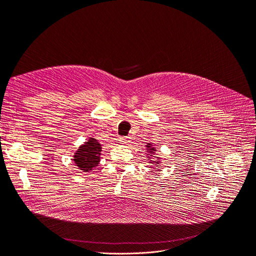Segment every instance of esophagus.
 Returning a JSON list of instances; mask_svg holds the SVG:
<instances>
[{"instance_id":"esophagus-1","label":"esophagus","mask_w":256,"mask_h":256,"mask_svg":"<svg viewBox=\"0 0 256 256\" xmlns=\"http://www.w3.org/2000/svg\"><path fill=\"white\" fill-rule=\"evenodd\" d=\"M120 142L122 144H130L132 142V140H130V137H121Z\"/></svg>"}]
</instances>
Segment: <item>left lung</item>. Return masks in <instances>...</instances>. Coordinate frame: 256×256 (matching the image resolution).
<instances>
[{"instance_id":"1","label":"left lung","mask_w":256,"mask_h":256,"mask_svg":"<svg viewBox=\"0 0 256 256\" xmlns=\"http://www.w3.org/2000/svg\"><path fill=\"white\" fill-rule=\"evenodd\" d=\"M146 150H148V159L150 160V157H154V152H156V148L152 146V144L150 143H148V146H146ZM160 158H158L157 160H156V161H152V160H150V163H156V165H157V164H159L160 163V160H159ZM156 170H157V168H156Z\"/></svg>"}]
</instances>
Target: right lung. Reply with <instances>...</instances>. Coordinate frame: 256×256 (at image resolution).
I'll return each mask as SVG.
<instances>
[{
  "label": "right lung",
  "instance_id": "1",
  "mask_svg": "<svg viewBox=\"0 0 256 256\" xmlns=\"http://www.w3.org/2000/svg\"><path fill=\"white\" fill-rule=\"evenodd\" d=\"M102 154V144L95 138H90L80 146L73 156V161L84 172L93 170L99 164Z\"/></svg>",
  "mask_w": 256,
  "mask_h": 256
}]
</instances>
